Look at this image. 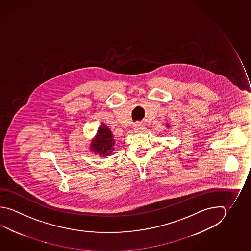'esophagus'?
I'll use <instances>...</instances> for the list:
<instances>
[{"label": "esophagus", "instance_id": "obj_1", "mask_svg": "<svg viewBox=\"0 0 251 251\" xmlns=\"http://www.w3.org/2000/svg\"><path fill=\"white\" fill-rule=\"evenodd\" d=\"M145 129V126L141 124V123H137L135 125V127H134V130H135V132L140 133L143 132V130Z\"/></svg>", "mask_w": 251, "mask_h": 251}]
</instances>
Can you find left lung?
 <instances>
[{
	"instance_id": "obj_1",
	"label": "left lung",
	"mask_w": 251,
	"mask_h": 251,
	"mask_svg": "<svg viewBox=\"0 0 251 251\" xmlns=\"http://www.w3.org/2000/svg\"><path fill=\"white\" fill-rule=\"evenodd\" d=\"M166 127H167V128H170V123H167V124H166Z\"/></svg>"
}]
</instances>
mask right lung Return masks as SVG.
Returning a JSON list of instances; mask_svg holds the SVG:
<instances>
[{
    "label": "right lung",
    "mask_w": 251,
    "mask_h": 251,
    "mask_svg": "<svg viewBox=\"0 0 251 251\" xmlns=\"http://www.w3.org/2000/svg\"><path fill=\"white\" fill-rule=\"evenodd\" d=\"M114 146L115 141L113 133L104 123H102L94 138L90 141V151L101 157L110 156L114 150Z\"/></svg>",
    "instance_id": "add662e5"
}]
</instances>
